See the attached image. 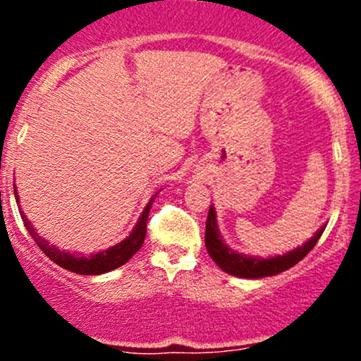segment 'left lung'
Listing matches in <instances>:
<instances>
[{
    "instance_id": "left-lung-1",
    "label": "left lung",
    "mask_w": 361,
    "mask_h": 361,
    "mask_svg": "<svg viewBox=\"0 0 361 361\" xmlns=\"http://www.w3.org/2000/svg\"><path fill=\"white\" fill-rule=\"evenodd\" d=\"M322 233H324V227L319 229L316 235H314L312 239H309L304 246L297 247V250L290 251L283 256H275V258L270 259L251 258V256H244L239 255V252H234L231 247H227L226 244L222 243L217 231V222H215V210L210 207L205 226V246L210 258H212L224 271L229 273V275L241 276V279H263V276H273L276 275V273L288 270L293 264L299 263L300 259H304L305 256H307V252L312 251V247L316 246V243L319 241Z\"/></svg>"
}]
</instances>
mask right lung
<instances>
[{
	"instance_id": "right-lung-1",
	"label": "right lung",
	"mask_w": 361,
	"mask_h": 361,
	"mask_svg": "<svg viewBox=\"0 0 361 361\" xmlns=\"http://www.w3.org/2000/svg\"><path fill=\"white\" fill-rule=\"evenodd\" d=\"M16 197V204H18V193L15 192ZM152 202L154 198H151L146 209H144L142 215H140L137 226L134 227L130 235L127 239H123L122 243H118L117 246L110 247V250L97 252V255L91 256H74L71 252H66L57 250L56 246H51L45 239L40 238L39 234L35 233V229L32 227V224L28 222V219L25 217L22 210H20V215H22L25 227L30 233L32 239L37 243V246L42 250L45 255L51 258L54 263L59 264V267L66 268V270L80 273V275H100V273H106L115 270V268L122 267L126 264L132 256L135 255L140 250V246L144 244V239H146V231H147V217H149V210H151Z\"/></svg>"
}]
</instances>
